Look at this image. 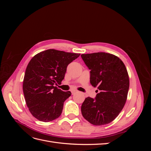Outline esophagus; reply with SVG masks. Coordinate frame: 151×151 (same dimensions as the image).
Masks as SVG:
<instances>
[{"instance_id": "34e87169", "label": "esophagus", "mask_w": 151, "mask_h": 151, "mask_svg": "<svg viewBox=\"0 0 151 151\" xmlns=\"http://www.w3.org/2000/svg\"><path fill=\"white\" fill-rule=\"evenodd\" d=\"M76 93H77V91H76V90H73V91H72V95L75 94Z\"/></svg>"}]
</instances>
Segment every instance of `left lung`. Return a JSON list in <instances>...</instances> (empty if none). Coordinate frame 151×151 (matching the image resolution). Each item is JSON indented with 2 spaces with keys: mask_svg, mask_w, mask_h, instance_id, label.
<instances>
[{
  "mask_svg": "<svg viewBox=\"0 0 151 151\" xmlns=\"http://www.w3.org/2000/svg\"><path fill=\"white\" fill-rule=\"evenodd\" d=\"M81 57L91 70V84L100 91L95 99H85L82 115L94 125L108 124L119 115L127 101L129 89L127 68L121 59L110 53L82 54Z\"/></svg>",
  "mask_w": 151,
  "mask_h": 151,
  "instance_id": "left-lung-1",
  "label": "left lung"
}]
</instances>
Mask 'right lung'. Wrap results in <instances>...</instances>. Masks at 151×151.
I'll return each instance as SVG.
<instances>
[{
  "mask_svg": "<svg viewBox=\"0 0 151 151\" xmlns=\"http://www.w3.org/2000/svg\"><path fill=\"white\" fill-rule=\"evenodd\" d=\"M80 55L49 49L31 59L26 69L22 90L27 106L36 119L49 122L60 116L63 103L71 93L64 92L55 85L61 83L67 65Z\"/></svg>",
  "mask_w": 151,
  "mask_h": 151,
  "instance_id": "obj_1",
  "label": "right lung"
}]
</instances>
